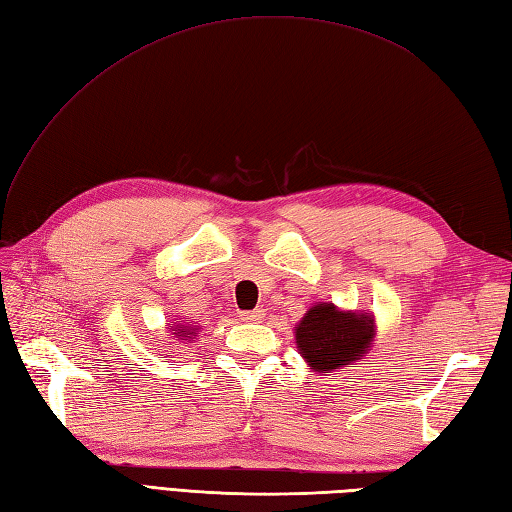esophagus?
<instances>
[{
	"mask_svg": "<svg viewBox=\"0 0 512 512\" xmlns=\"http://www.w3.org/2000/svg\"><path fill=\"white\" fill-rule=\"evenodd\" d=\"M264 318V309H253V311H240L242 322H259Z\"/></svg>",
	"mask_w": 512,
	"mask_h": 512,
	"instance_id": "34e87169",
	"label": "esophagus"
}]
</instances>
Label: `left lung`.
Wrapping results in <instances>:
<instances>
[{
	"mask_svg": "<svg viewBox=\"0 0 512 512\" xmlns=\"http://www.w3.org/2000/svg\"><path fill=\"white\" fill-rule=\"evenodd\" d=\"M374 337L370 316L344 313L331 303L311 307L296 326V344L313 372L342 370L365 355Z\"/></svg>",
	"mask_w": 512,
	"mask_h": 512,
	"instance_id": "8db88e82",
	"label": "left lung"
}]
</instances>
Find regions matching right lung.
I'll return each instance as SVG.
<instances>
[{
	"instance_id": "right-lung-1",
	"label": "right lung",
	"mask_w": 512,
	"mask_h": 512,
	"mask_svg": "<svg viewBox=\"0 0 512 512\" xmlns=\"http://www.w3.org/2000/svg\"><path fill=\"white\" fill-rule=\"evenodd\" d=\"M175 335H179V337H190L192 335V329H186V326L183 324H177V333Z\"/></svg>"
}]
</instances>
